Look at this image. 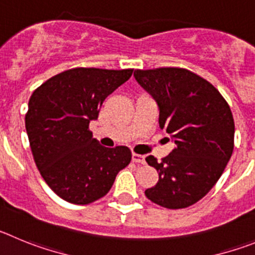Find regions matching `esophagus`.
<instances>
[{"mask_svg": "<svg viewBox=\"0 0 255 255\" xmlns=\"http://www.w3.org/2000/svg\"><path fill=\"white\" fill-rule=\"evenodd\" d=\"M132 161L137 162V164H144V156L139 155V153H132Z\"/></svg>", "mask_w": 255, "mask_h": 255, "instance_id": "obj_1", "label": "esophagus"}]
</instances>
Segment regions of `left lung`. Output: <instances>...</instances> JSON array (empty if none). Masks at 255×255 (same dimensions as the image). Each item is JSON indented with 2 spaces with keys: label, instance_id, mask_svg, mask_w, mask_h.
Segmentation results:
<instances>
[{
  "label": "left lung",
  "instance_id": "8db88e82",
  "mask_svg": "<svg viewBox=\"0 0 255 255\" xmlns=\"http://www.w3.org/2000/svg\"><path fill=\"white\" fill-rule=\"evenodd\" d=\"M133 75L156 100L160 128L175 143L161 161L146 157L159 173V182L144 194L169 210L189 207L216 184L233 155L230 107L211 82L185 68L136 70Z\"/></svg>",
  "mask_w": 255,
  "mask_h": 255
}]
</instances>
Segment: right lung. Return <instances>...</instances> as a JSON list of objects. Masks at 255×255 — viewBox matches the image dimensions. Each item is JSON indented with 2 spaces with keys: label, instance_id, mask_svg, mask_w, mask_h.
I'll return each instance as SVG.
<instances>
[{
  "label": "right lung",
  "instance_id": "obj_1",
  "mask_svg": "<svg viewBox=\"0 0 255 255\" xmlns=\"http://www.w3.org/2000/svg\"><path fill=\"white\" fill-rule=\"evenodd\" d=\"M132 72V68H71L50 77L30 96L25 128L34 161L62 199L75 205L98 201L130 162L129 148L104 147L93 138L89 125L98 118L107 96Z\"/></svg>",
  "mask_w": 255,
  "mask_h": 255
}]
</instances>
